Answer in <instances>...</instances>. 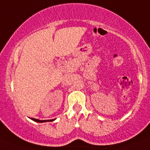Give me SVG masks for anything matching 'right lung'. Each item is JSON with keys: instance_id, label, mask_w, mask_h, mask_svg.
I'll list each match as a JSON object with an SVG mask.
<instances>
[{"instance_id": "add662e5", "label": "right lung", "mask_w": 150, "mask_h": 150, "mask_svg": "<svg viewBox=\"0 0 150 150\" xmlns=\"http://www.w3.org/2000/svg\"><path fill=\"white\" fill-rule=\"evenodd\" d=\"M31 120H34V121H35V122H46L53 121V120H37V119H34V118H32Z\"/></svg>"}]
</instances>
